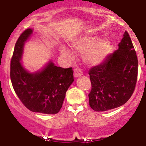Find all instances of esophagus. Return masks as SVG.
I'll return each instance as SVG.
<instances>
[{
  "label": "esophagus",
  "instance_id": "esophagus-1",
  "mask_svg": "<svg viewBox=\"0 0 146 146\" xmlns=\"http://www.w3.org/2000/svg\"><path fill=\"white\" fill-rule=\"evenodd\" d=\"M83 73H82L81 70L78 68H76L74 70V78H78L82 76Z\"/></svg>",
  "mask_w": 146,
  "mask_h": 146
}]
</instances>
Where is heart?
Returning a JSON list of instances; mask_svg holds the SVG:
<instances>
[{
  "instance_id": "b5f03b06",
  "label": "heart",
  "mask_w": 146,
  "mask_h": 146,
  "mask_svg": "<svg viewBox=\"0 0 146 146\" xmlns=\"http://www.w3.org/2000/svg\"><path fill=\"white\" fill-rule=\"evenodd\" d=\"M78 52L83 53V60L90 66H96L106 60L111 52V44L108 40L100 39L98 36H83L72 44ZM60 53L68 58H72V54L68 47L62 45Z\"/></svg>"
}]
</instances>
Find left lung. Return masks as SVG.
<instances>
[{
	"label": "left lung",
	"instance_id": "8db88e82",
	"mask_svg": "<svg viewBox=\"0 0 146 146\" xmlns=\"http://www.w3.org/2000/svg\"><path fill=\"white\" fill-rule=\"evenodd\" d=\"M119 48L101 64L89 71L92 90L90 106L104 112L125 104L135 90L138 73V60L132 40L124 32Z\"/></svg>",
	"mask_w": 146,
	"mask_h": 146
}]
</instances>
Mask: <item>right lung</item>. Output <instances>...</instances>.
I'll return each mask as SVG.
<instances>
[{"label":"right lung","instance_id":"add662e5","mask_svg":"<svg viewBox=\"0 0 146 146\" xmlns=\"http://www.w3.org/2000/svg\"><path fill=\"white\" fill-rule=\"evenodd\" d=\"M33 31L31 28L25 30L16 42L11 60V81L16 94L27 109L54 114L62 108L66 92L73 83V70L57 67L51 60L34 72L25 68L21 62L24 46Z\"/></svg>","mask_w":146,"mask_h":146}]
</instances>
